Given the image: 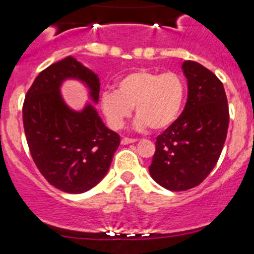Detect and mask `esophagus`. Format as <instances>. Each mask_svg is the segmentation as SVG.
Listing matches in <instances>:
<instances>
[{
    "mask_svg": "<svg viewBox=\"0 0 254 254\" xmlns=\"http://www.w3.org/2000/svg\"><path fill=\"white\" fill-rule=\"evenodd\" d=\"M132 142H136V139H131V137H123V139H122V144L123 145L132 144Z\"/></svg>",
    "mask_w": 254,
    "mask_h": 254,
    "instance_id": "obj_1",
    "label": "esophagus"
}]
</instances>
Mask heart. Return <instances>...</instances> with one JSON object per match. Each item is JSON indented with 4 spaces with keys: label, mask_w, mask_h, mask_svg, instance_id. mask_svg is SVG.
I'll return each mask as SVG.
<instances>
[{
    "label": "heart",
    "mask_w": 254,
    "mask_h": 254,
    "mask_svg": "<svg viewBox=\"0 0 254 254\" xmlns=\"http://www.w3.org/2000/svg\"><path fill=\"white\" fill-rule=\"evenodd\" d=\"M185 97L186 85L179 73L140 69L124 75L118 82L117 90H104L100 108L113 129H120L135 107V127H150L159 131L176 122Z\"/></svg>",
    "instance_id": "1"
}]
</instances>
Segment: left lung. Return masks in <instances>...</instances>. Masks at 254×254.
Segmentation results:
<instances>
[{"label": "left lung", "instance_id": "obj_1", "mask_svg": "<svg viewBox=\"0 0 254 254\" xmlns=\"http://www.w3.org/2000/svg\"><path fill=\"white\" fill-rule=\"evenodd\" d=\"M187 102L176 122L156 137L149 166L152 179L171 191L198 186L217 164L230 123L222 82L193 61L182 64Z\"/></svg>", "mask_w": 254, "mask_h": 254}]
</instances>
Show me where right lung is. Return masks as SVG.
<instances>
[{
  "label": "right lung",
  "instance_id": "add662e5",
  "mask_svg": "<svg viewBox=\"0 0 254 254\" xmlns=\"http://www.w3.org/2000/svg\"><path fill=\"white\" fill-rule=\"evenodd\" d=\"M68 78L85 83L92 100L98 102L97 74L67 57L34 79L24 98L23 127L32 159L44 179L64 192L82 193L107 175L120 136L105 127L90 104L82 112L67 107L59 88Z\"/></svg>",
  "mask_w": 254,
  "mask_h": 254
}]
</instances>
